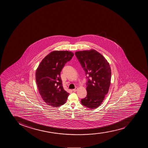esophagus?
<instances>
[{"instance_id":"esophagus-1","label":"esophagus","mask_w":148,"mask_h":148,"mask_svg":"<svg viewBox=\"0 0 148 148\" xmlns=\"http://www.w3.org/2000/svg\"><path fill=\"white\" fill-rule=\"evenodd\" d=\"M77 90H78V88H75V89L73 90V92H76V91H77Z\"/></svg>"}]
</instances>
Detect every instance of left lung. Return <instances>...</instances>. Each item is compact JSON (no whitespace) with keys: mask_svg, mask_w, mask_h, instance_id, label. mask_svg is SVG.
<instances>
[{"mask_svg":"<svg viewBox=\"0 0 148 148\" xmlns=\"http://www.w3.org/2000/svg\"><path fill=\"white\" fill-rule=\"evenodd\" d=\"M75 56L86 76V97L81 99L82 105L91 109L99 107L108 92L111 81L109 63L95 50L77 51Z\"/></svg>","mask_w":148,"mask_h":148,"instance_id":"8db88e82","label":"left lung"}]
</instances>
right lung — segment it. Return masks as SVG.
<instances>
[{
    "label": "right lung",
    "instance_id": "right-lung-1",
    "mask_svg": "<svg viewBox=\"0 0 148 148\" xmlns=\"http://www.w3.org/2000/svg\"><path fill=\"white\" fill-rule=\"evenodd\" d=\"M73 56L71 51H52L42 60L36 70L39 92L44 102L51 107L63 105L69 97V92L63 88L60 73Z\"/></svg>",
    "mask_w": 148,
    "mask_h": 148
}]
</instances>
